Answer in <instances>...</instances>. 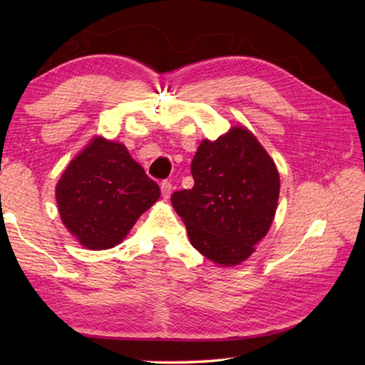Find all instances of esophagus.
<instances>
[{
  "instance_id": "1",
  "label": "esophagus",
  "mask_w": 365,
  "mask_h": 365,
  "mask_svg": "<svg viewBox=\"0 0 365 365\" xmlns=\"http://www.w3.org/2000/svg\"><path fill=\"white\" fill-rule=\"evenodd\" d=\"M170 192H173V183L168 182V180L161 182V195H163V197H165V199H169Z\"/></svg>"
}]
</instances>
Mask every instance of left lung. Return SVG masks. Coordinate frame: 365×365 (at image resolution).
Wrapping results in <instances>:
<instances>
[{
	"label": "left lung",
	"mask_w": 365,
	"mask_h": 365,
	"mask_svg": "<svg viewBox=\"0 0 365 365\" xmlns=\"http://www.w3.org/2000/svg\"><path fill=\"white\" fill-rule=\"evenodd\" d=\"M191 174L195 187L170 197L191 245L222 267L245 262L274 220L281 190L274 161L240 125L216 141L204 139Z\"/></svg>",
	"instance_id": "obj_1"
}]
</instances>
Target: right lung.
I'll return each mask as SVG.
<instances>
[{
  "instance_id": "add662e5",
  "label": "right lung",
  "mask_w": 365,
  "mask_h": 365,
  "mask_svg": "<svg viewBox=\"0 0 365 365\" xmlns=\"http://www.w3.org/2000/svg\"><path fill=\"white\" fill-rule=\"evenodd\" d=\"M158 197L160 187L127 147L102 136L68 163L56 185L64 226L80 245L94 251L119 245Z\"/></svg>"
}]
</instances>
